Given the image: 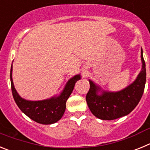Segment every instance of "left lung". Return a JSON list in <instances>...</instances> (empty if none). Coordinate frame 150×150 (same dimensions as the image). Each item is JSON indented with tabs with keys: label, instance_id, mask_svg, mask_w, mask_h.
<instances>
[{
	"label": "left lung",
	"instance_id": "obj_1",
	"mask_svg": "<svg viewBox=\"0 0 150 150\" xmlns=\"http://www.w3.org/2000/svg\"><path fill=\"white\" fill-rule=\"evenodd\" d=\"M142 70L137 79L127 88L117 92L103 91L98 95L100 88L89 80L90 88L86 100L94 116L103 120H113L129 114L138 104L146 84V64L141 50Z\"/></svg>",
	"mask_w": 150,
	"mask_h": 150
}]
</instances>
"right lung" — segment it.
I'll use <instances>...</instances> for the list:
<instances>
[{"instance_id": "right-lung-1", "label": "right lung", "mask_w": 150, "mask_h": 150, "mask_svg": "<svg viewBox=\"0 0 150 150\" xmlns=\"http://www.w3.org/2000/svg\"><path fill=\"white\" fill-rule=\"evenodd\" d=\"M10 70V81L13 98L17 106L22 112L30 119L40 124H52L59 121L66 109V101L72 93L75 83L80 79L79 75H76L71 78L66 85L60 96L52 98L50 99L38 101H30L22 98L16 91L12 79V71Z\"/></svg>"}]
</instances>
